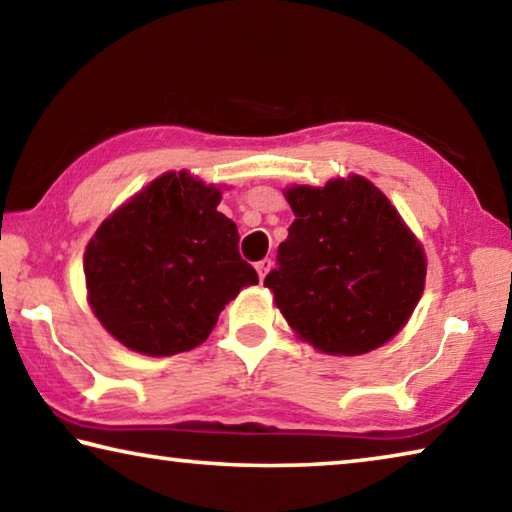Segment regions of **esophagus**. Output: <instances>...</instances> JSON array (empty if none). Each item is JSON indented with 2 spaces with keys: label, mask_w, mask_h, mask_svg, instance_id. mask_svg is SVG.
Returning a JSON list of instances; mask_svg holds the SVG:
<instances>
[{
  "label": "esophagus",
  "mask_w": 512,
  "mask_h": 512,
  "mask_svg": "<svg viewBox=\"0 0 512 512\" xmlns=\"http://www.w3.org/2000/svg\"><path fill=\"white\" fill-rule=\"evenodd\" d=\"M271 266H273V262H271V259H268V257H264V259H262V262H257V264H255V268H257V273H259V280H264V277H266V273H268V271H271Z\"/></svg>",
  "instance_id": "obj_1"
}]
</instances>
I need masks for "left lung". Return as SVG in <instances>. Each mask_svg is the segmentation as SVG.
Returning a JSON list of instances; mask_svg holds the SVG:
<instances>
[{
    "instance_id": "8db88e82",
    "label": "left lung",
    "mask_w": 512,
    "mask_h": 512,
    "mask_svg": "<svg viewBox=\"0 0 512 512\" xmlns=\"http://www.w3.org/2000/svg\"><path fill=\"white\" fill-rule=\"evenodd\" d=\"M296 221L266 275L289 325L327 354H366L400 332L427 259L391 201L361 176L284 192Z\"/></svg>"
}]
</instances>
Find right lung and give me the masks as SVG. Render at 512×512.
<instances>
[{
  "label": "right lung",
  "mask_w": 512,
  "mask_h": 512,
  "mask_svg": "<svg viewBox=\"0 0 512 512\" xmlns=\"http://www.w3.org/2000/svg\"><path fill=\"white\" fill-rule=\"evenodd\" d=\"M219 203L214 185L171 171L94 232L83 257L88 300L126 348L149 357L192 350L241 287L259 282Z\"/></svg>",
  "instance_id": "1"
}]
</instances>
